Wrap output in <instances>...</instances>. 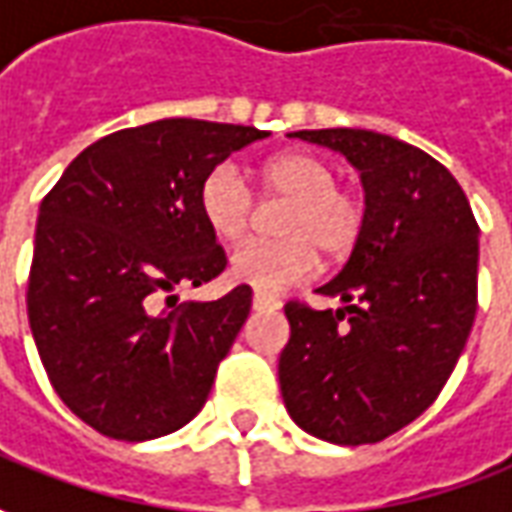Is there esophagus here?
Returning <instances> with one entry per match:
<instances>
[{
    "label": "esophagus",
    "instance_id": "obj_1",
    "mask_svg": "<svg viewBox=\"0 0 512 512\" xmlns=\"http://www.w3.org/2000/svg\"><path fill=\"white\" fill-rule=\"evenodd\" d=\"M278 306H281V303H278L276 298H267V295H259V292L253 295V309H256V312H273Z\"/></svg>",
    "mask_w": 512,
    "mask_h": 512
}]
</instances>
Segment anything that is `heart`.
<instances>
[{"mask_svg": "<svg viewBox=\"0 0 512 512\" xmlns=\"http://www.w3.org/2000/svg\"><path fill=\"white\" fill-rule=\"evenodd\" d=\"M259 195L290 200L278 217L273 242H248L236 250L228 264V276L259 295L276 298L320 267L326 259H345L357 248L368 222V203L357 189L337 183V172L320 155L290 150L267 158L253 172ZM197 209L214 239L236 245L248 236L256 203L248 183L231 164L214 167L200 183Z\"/></svg>", "mask_w": 512, "mask_h": 512, "instance_id": "heart-1", "label": "heart"}]
</instances>
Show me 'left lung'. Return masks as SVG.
Returning a JSON list of instances; mask_svg holds the SVG:
<instances>
[{
  "label": "left lung",
  "mask_w": 512,
  "mask_h": 512,
  "mask_svg": "<svg viewBox=\"0 0 512 512\" xmlns=\"http://www.w3.org/2000/svg\"><path fill=\"white\" fill-rule=\"evenodd\" d=\"M343 153L362 175L368 222L320 287L343 306L290 301L278 382L292 421L340 446L379 443L440 396L477 315L479 225L432 155L373 130L292 133Z\"/></svg>",
  "instance_id": "obj_1"
}]
</instances>
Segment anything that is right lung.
Segmentation results:
<instances>
[{
	"label": "right lung",
	"mask_w": 512,
	"mask_h": 512,
	"mask_svg": "<svg viewBox=\"0 0 512 512\" xmlns=\"http://www.w3.org/2000/svg\"><path fill=\"white\" fill-rule=\"evenodd\" d=\"M264 136L203 119L116 130L41 200L27 284L35 348L63 404L105 438H161L206 404L253 292L175 306L172 290L225 270L197 192Z\"/></svg>",
	"instance_id": "right-lung-1"
}]
</instances>
